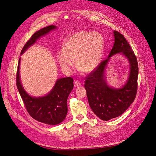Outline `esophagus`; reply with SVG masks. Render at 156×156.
<instances>
[{"label":"esophagus","mask_w":156,"mask_h":156,"mask_svg":"<svg viewBox=\"0 0 156 156\" xmlns=\"http://www.w3.org/2000/svg\"><path fill=\"white\" fill-rule=\"evenodd\" d=\"M74 85H75V87H79L81 86V83L78 80H76L75 81V82H74Z\"/></svg>","instance_id":"obj_1"}]
</instances>
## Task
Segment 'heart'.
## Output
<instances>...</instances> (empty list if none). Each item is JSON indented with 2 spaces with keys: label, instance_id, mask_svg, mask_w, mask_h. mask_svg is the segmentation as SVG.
<instances>
[{
  "label": "heart",
  "instance_id": "obj_1",
  "mask_svg": "<svg viewBox=\"0 0 156 156\" xmlns=\"http://www.w3.org/2000/svg\"><path fill=\"white\" fill-rule=\"evenodd\" d=\"M104 45V38L99 33L80 31L66 40L63 49L57 52V61L62 69L71 71L76 59L78 69L86 74L91 73L99 65Z\"/></svg>",
  "mask_w": 156,
  "mask_h": 156
}]
</instances>
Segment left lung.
<instances>
[{"instance_id": "1", "label": "left lung", "mask_w": 156, "mask_h": 156, "mask_svg": "<svg viewBox=\"0 0 156 156\" xmlns=\"http://www.w3.org/2000/svg\"><path fill=\"white\" fill-rule=\"evenodd\" d=\"M114 43L105 60L86 78L85 88L88 104L100 119L108 121L121 116L133 103L137 91L138 66L136 57L125 37L114 31ZM121 53L128 59L130 75L127 82L120 89L110 87L105 79V71L110 57Z\"/></svg>"}]
</instances>
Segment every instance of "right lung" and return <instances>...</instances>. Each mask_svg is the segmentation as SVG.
<instances>
[{"mask_svg": "<svg viewBox=\"0 0 156 156\" xmlns=\"http://www.w3.org/2000/svg\"><path fill=\"white\" fill-rule=\"evenodd\" d=\"M56 28L55 26L50 25L36 31L24 45L21 55L41 37ZM20 61L21 57L18 65L16 85L28 112L33 118L43 123L49 125L61 123L68 112L67 99L74 87L73 79L71 77L57 79L53 88L48 94L42 97H32L24 90L21 84L20 76Z\"/></svg>", "mask_w": 156, "mask_h": 156, "instance_id": "add662e5", "label": "right lung"}]
</instances>
